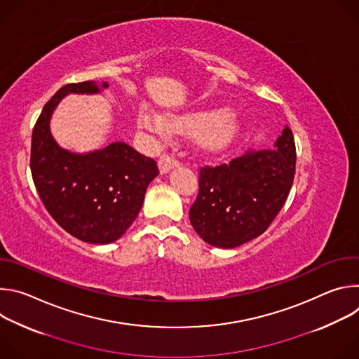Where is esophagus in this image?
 <instances>
[{"label":"esophagus","mask_w":359,"mask_h":359,"mask_svg":"<svg viewBox=\"0 0 359 359\" xmlns=\"http://www.w3.org/2000/svg\"><path fill=\"white\" fill-rule=\"evenodd\" d=\"M158 166H159L161 173L165 175V173H168L169 170H172L173 168H177V166H179V162H177L176 159H173L172 156H169V155H163V156H161V159H159V162H158Z\"/></svg>","instance_id":"esophagus-1"}]
</instances>
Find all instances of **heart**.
I'll return each instance as SVG.
<instances>
[{
  "label": "heart",
  "mask_w": 359,
  "mask_h": 359,
  "mask_svg": "<svg viewBox=\"0 0 359 359\" xmlns=\"http://www.w3.org/2000/svg\"><path fill=\"white\" fill-rule=\"evenodd\" d=\"M137 126L161 140H168L173 133L193 130L196 146L212 153L227 149L234 142L240 129L233 114L217 109L162 116L143 108L137 115Z\"/></svg>",
  "instance_id": "1"
}]
</instances>
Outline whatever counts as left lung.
<instances>
[{
    "label": "left lung",
    "mask_w": 359,
    "mask_h": 359,
    "mask_svg": "<svg viewBox=\"0 0 359 359\" xmlns=\"http://www.w3.org/2000/svg\"><path fill=\"white\" fill-rule=\"evenodd\" d=\"M295 175L292 132L284 126L274 149L248 150L229 165L200 169L189 217L210 245L234 248L263 234L276 219Z\"/></svg>",
    "instance_id": "left-lung-1"
}]
</instances>
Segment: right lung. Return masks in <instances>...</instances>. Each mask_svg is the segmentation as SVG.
<instances>
[{"label":"right lung","mask_w":359,"mask_h":359,"mask_svg":"<svg viewBox=\"0 0 359 359\" xmlns=\"http://www.w3.org/2000/svg\"><path fill=\"white\" fill-rule=\"evenodd\" d=\"M107 88L108 82L95 81L62 86L43 107L31 143V173L45 209L65 231L90 244H109L125 234L159 173L155 161L123 142L76 153L50 133V118L67 95Z\"/></svg>","instance_id":"obj_1"}]
</instances>
